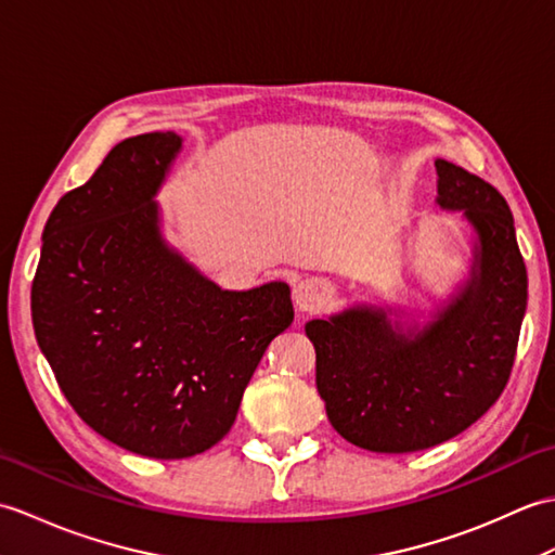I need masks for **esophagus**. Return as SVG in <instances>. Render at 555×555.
<instances>
[{"instance_id":"esophagus-1","label":"esophagus","mask_w":555,"mask_h":555,"mask_svg":"<svg viewBox=\"0 0 555 555\" xmlns=\"http://www.w3.org/2000/svg\"><path fill=\"white\" fill-rule=\"evenodd\" d=\"M294 304H297L299 311L306 313H313L320 311L330 299V289L323 280L318 278H309V280H301L299 285H294Z\"/></svg>"}]
</instances>
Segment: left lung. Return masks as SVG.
<instances>
[{
	"label": "left lung",
	"instance_id": "1",
	"mask_svg": "<svg viewBox=\"0 0 555 555\" xmlns=\"http://www.w3.org/2000/svg\"><path fill=\"white\" fill-rule=\"evenodd\" d=\"M435 168V204L467 230L465 270L451 292L429 306L353 301L306 323L332 427L377 453L429 449L482 417L511 377L527 309L506 199L447 158Z\"/></svg>",
	"mask_w": 555,
	"mask_h": 555
}]
</instances>
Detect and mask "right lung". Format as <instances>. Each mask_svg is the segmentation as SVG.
Segmentation results:
<instances>
[{"label": "right lung", "instance_id": "right-lung-1", "mask_svg": "<svg viewBox=\"0 0 555 555\" xmlns=\"http://www.w3.org/2000/svg\"><path fill=\"white\" fill-rule=\"evenodd\" d=\"M182 152L146 132L64 194L42 232L33 327L68 403L146 459H190L235 423L242 393L294 309L282 280L223 289L164 230L156 202Z\"/></svg>", "mask_w": 555, "mask_h": 555}]
</instances>
